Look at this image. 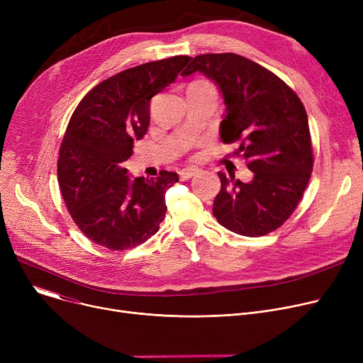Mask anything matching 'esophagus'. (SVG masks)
Masks as SVG:
<instances>
[{"label":"esophagus","mask_w":363,"mask_h":363,"mask_svg":"<svg viewBox=\"0 0 363 363\" xmlns=\"http://www.w3.org/2000/svg\"><path fill=\"white\" fill-rule=\"evenodd\" d=\"M197 174H199V169H197V167H186V169L179 170V178H181L182 181H186V179L193 178V177L197 175Z\"/></svg>","instance_id":"obj_1"}]
</instances>
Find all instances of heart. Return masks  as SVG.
<instances>
[{
  "label": "heart",
  "mask_w": 363,
  "mask_h": 363,
  "mask_svg": "<svg viewBox=\"0 0 363 363\" xmlns=\"http://www.w3.org/2000/svg\"><path fill=\"white\" fill-rule=\"evenodd\" d=\"M197 82H201V81H197Z\"/></svg>",
  "instance_id": "b5f03b06"
}]
</instances>
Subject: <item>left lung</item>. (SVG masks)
<instances>
[{
    "instance_id": "obj_1",
    "label": "left lung",
    "mask_w": 363,
    "mask_h": 363,
    "mask_svg": "<svg viewBox=\"0 0 363 363\" xmlns=\"http://www.w3.org/2000/svg\"><path fill=\"white\" fill-rule=\"evenodd\" d=\"M212 79L226 113L219 133L238 143L237 156L253 172L250 182L218 172L213 216L235 234L262 237L287 220L300 203L313 167L308 114L297 94L275 73L234 52L201 54L181 73Z\"/></svg>"
}]
</instances>
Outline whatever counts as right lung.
<instances>
[{
    "label": "right lung",
    "instance_id": "right-lung-1",
    "mask_svg": "<svg viewBox=\"0 0 363 363\" xmlns=\"http://www.w3.org/2000/svg\"><path fill=\"white\" fill-rule=\"evenodd\" d=\"M188 55L126 69L94 86L74 108L60 147L57 175L79 230L108 250L133 249L155 235L166 215L175 172L133 181L123 167L150 125V101L177 79Z\"/></svg>",
    "mask_w": 363,
    "mask_h": 363
}]
</instances>
